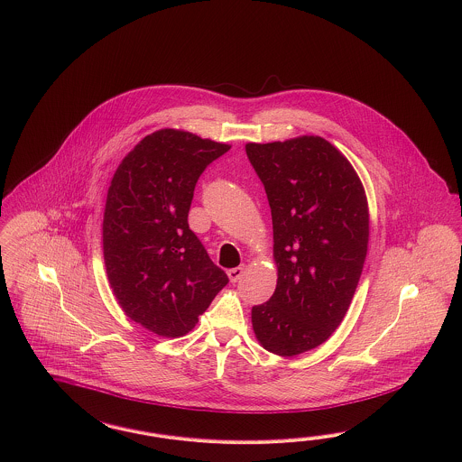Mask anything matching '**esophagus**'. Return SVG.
<instances>
[{
  "instance_id": "esophagus-1",
  "label": "esophagus",
  "mask_w": 462,
  "mask_h": 462,
  "mask_svg": "<svg viewBox=\"0 0 462 462\" xmlns=\"http://www.w3.org/2000/svg\"><path fill=\"white\" fill-rule=\"evenodd\" d=\"M243 273H245V267H235L227 270V277H229L231 282H238L239 279L243 277Z\"/></svg>"
}]
</instances>
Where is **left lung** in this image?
Segmentation results:
<instances>
[{
  "instance_id": "1",
  "label": "left lung",
  "mask_w": 462,
  "mask_h": 462,
  "mask_svg": "<svg viewBox=\"0 0 462 462\" xmlns=\"http://www.w3.org/2000/svg\"><path fill=\"white\" fill-rule=\"evenodd\" d=\"M273 224L275 292L254 306L263 348L292 357L327 342L357 289L369 210L356 170L319 135L246 144Z\"/></svg>"
}]
</instances>
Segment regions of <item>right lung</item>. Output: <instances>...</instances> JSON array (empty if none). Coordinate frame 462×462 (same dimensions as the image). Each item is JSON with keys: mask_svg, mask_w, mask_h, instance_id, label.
I'll return each mask as SVG.
<instances>
[{"mask_svg": "<svg viewBox=\"0 0 462 462\" xmlns=\"http://www.w3.org/2000/svg\"><path fill=\"white\" fill-rule=\"evenodd\" d=\"M231 146L162 129L119 164L104 212V258L120 308L149 331L189 333L229 282L189 227L197 180Z\"/></svg>", "mask_w": 462, "mask_h": 462, "instance_id": "add662e5", "label": "right lung"}]
</instances>
